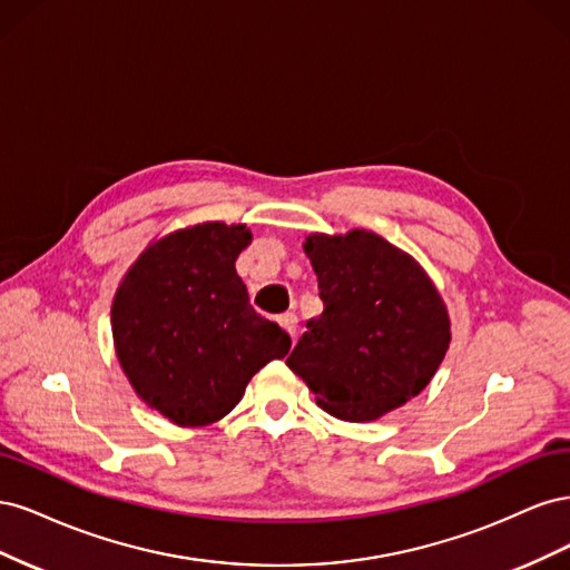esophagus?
I'll return each mask as SVG.
<instances>
[{
  "instance_id": "esophagus-1",
  "label": "esophagus",
  "mask_w": 570,
  "mask_h": 570,
  "mask_svg": "<svg viewBox=\"0 0 570 570\" xmlns=\"http://www.w3.org/2000/svg\"><path fill=\"white\" fill-rule=\"evenodd\" d=\"M278 323H281V327L283 331L295 340V335H297V316L295 314H283L281 318H278Z\"/></svg>"
}]
</instances>
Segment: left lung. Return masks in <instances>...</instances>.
Segmentation results:
<instances>
[{
  "mask_svg": "<svg viewBox=\"0 0 570 570\" xmlns=\"http://www.w3.org/2000/svg\"><path fill=\"white\" fill-rule=\"evenodd\" d=\"M304 254L323 314L306 323L285 364L316 404L366 423L421 394L452 342L450 312L423 266L364 228L306 235Z\"/></svg>",
  "mask_w": 570,
  "mask_h": 570,
  "instance_id": "8db88e82",
  "label": "left lung"
}]
</instances>
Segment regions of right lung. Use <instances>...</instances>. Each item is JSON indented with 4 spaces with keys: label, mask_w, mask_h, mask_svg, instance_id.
<instances>
[{
    "label": "right lung",
    "mask_w": 570,
    "mask_h": 570,
    "mask_svg": "<svg viewBox=\"0 0 570 570\" xmlns=\"http://www.w3.org/2000/svg\"><path fill=\"white\" fill-rule=\"evenodd\" d=\"M249 243L245 223H195L151 239L118 283V364L135 394L180 428L220 421L252 375L289 352V335L254 312L235 271Z\"/></svg>",
    "instance_id": "1"
}]
</instances>
